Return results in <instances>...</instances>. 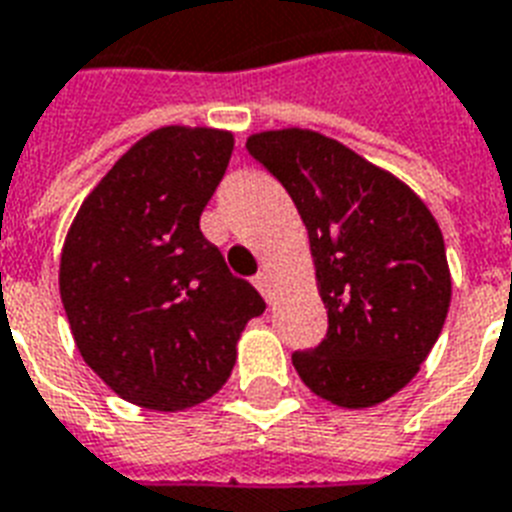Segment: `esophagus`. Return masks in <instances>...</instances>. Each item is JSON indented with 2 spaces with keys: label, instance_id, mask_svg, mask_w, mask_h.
<instances>
[{
  "label": "esophagus",
  "instance_id": "obj_1",
  "mask_svg": "<svg viewBox=\"0 0 512 512\" xmlns=\"http://www.w3.org/2000/svg\"><path fill=\"white\" fill-rule=\"evenodd\" d=\"M253 285L259 288V293L264 296L267 301H272V280H269V272L264 269V272H259V275L253 277Z\"/></svg>",
  "mask_w": 512,
  "mask_h": 512
}]
</instances>
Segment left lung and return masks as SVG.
Here are the masks:
<instances>
[{
	"mask_svg": "<svg viewBox=\"0 0 512 512\" xmlns=\"http://www.w3.org/2000/svg\"><path fill=\"white\" fill-rule=\"evenodd\" d=\"M245 146L291 194L328 310L326 339L293 352V368L334 406H379L419 374L449 315L438 221L398 176L323 133L261 130Z\"/></svg>",
	"mask_w": 512,
	"mask_h": 512,
	"instance_id": "8db88e82",
	"label": "left lung"
}]
</instances>
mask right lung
Wrapping results in <instances>:
<instances>
[{"instance_id": "1", "label": "right lung", "mask_w": 512, "mask_h": 512, "mask_svg": "<svg viewBox=\"0 0 512 512\" xmlns=\"http://www.w3.org/2000/svg\"><path fill=\"white\" fill-rule=\"evenodd\" d=\"M232 149L229 130H152L95 184L63 240L58 285L79 355L141 408L168 414L216 395L267 307L200 232Z\"/></svg>"}]
</instances>
